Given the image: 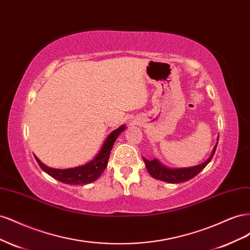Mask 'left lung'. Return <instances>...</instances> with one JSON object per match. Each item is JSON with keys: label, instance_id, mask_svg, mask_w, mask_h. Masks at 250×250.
<instances>
[{"label": "left lung", "instance_id": "left-lung-1", "mask_svg": "<svg viewBox=\"0 0 250 250\" xmlns=\"http://www.w3.org/2000/svg\"><path fill=\"white\" fill-rule=\"evenodd\" d=\"M217 144H218V142H217ZM217 144L213 149V152H211L210 156L208 157V160L201 165L195 166V167L183 168V169H169L167 167H164V166L161 163H158V161H156V160L147 161L146 158H144V162H145L146 168H147L149 174L152 177L166 181V183L180 184V183H184V181H187L188 179L195 177L198 173H200V171H202L204 168L207 167V165L210 162V160L213 158V156L215 154Z\"/></svg>", "mask_w": 250, "mask_h": 250}]
</instances>
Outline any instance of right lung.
I'll use <instances>...</instances> for the list:
<instances>
[{
  "label": "right lung",
  "mask_w": 250,
  "mask_h": 250,
  "mask_svg": "<svg viewBox=\"0 0 250 250\" xmlns=\"http://www.w3.org/2000/svg\"><path fill=\"white\" fill-rule=\"evenodd\" d=\"M125 130V126H121L115 131H112L106 141L104 142L103 146L100 150V152L94 158L92 162H89L86 165L80 166V167L72 168V169H53L47 167L46 165H43L39 158L35 155V160L39 163L40 167L48 173L50 176L55 178L59 181H62L63 184L67 185H87L93 183L96 179L99 178V176L103 173V171L106 168L108 164L109 155L111 148L115 144L118 135Z\"/></svg>",
  "instance_id": "add662e5"
}]
</instances>
